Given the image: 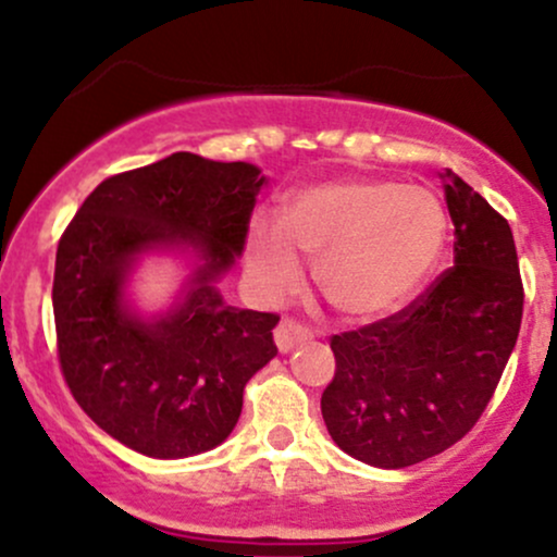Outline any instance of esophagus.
I'll return each mask as SVG.
<instances>
[{
  "mask_svg": "<svg viewBox=\"0 0 557 557\" xmlns=\"http://www.w3.org/2000/svg\"><path fill=\"white\" fill-rule=\"evenodd\" d=\"M311 341V330L304 327L300 322H293V319H283V322L274 327V343H277V348L287 354V350L296 348L298 343H306Z\"/></svg>",
  "mask_w": 557,
  "mask_h": 557,
  "instance_id": "obj_1",
  "label": "esophagus"
}]
</instances>
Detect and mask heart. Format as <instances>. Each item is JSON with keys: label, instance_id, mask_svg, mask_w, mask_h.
<instances>
[{"label": "heart", "instance_id": "b5f03b06", "mask_svg": "<svg viewBox=\"0 0 557 557\" xmlns=\"http://www.w3.org/2000/svg\"><path fill=\"white\" fill-rule=\"evenodd\" d=\"M447 235L437 196L395 181H330L298 190L283 220L261 216L248 264L267 290L300 277L299 251L317 257L324 298L350 319L398 309L432 272Z\"/></svg>", "mask_w": 557, "mask_h": 557}]
</instances>
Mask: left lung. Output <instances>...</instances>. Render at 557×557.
Here are the masks:
<instances>
[{"label": "left lung", "mask_w": 557, "mask_h": 557, "mask_svg": "<svg viewBox=\"0 0 557 557\" xmlns=\"http://www.w3.org/2000/svg\"><path fill=\"white\" fill-rule=\"evenodd\" d=\"M450 270L398 314L332 335L322 417L341 450L406 469L456 445L484 413L521 330L523 285L508 220L445 170Z\"/></svg>", "instance_id": "1"}]
</instances>
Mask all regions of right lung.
Returning a JSON list of instances; mask_svg holds the SVG:
<instances>
[{
    "label": "right lung",
    "mask_w": 557,
    "mask_h": 557,
    "mask_svg": "<svg viewBox=\"0 0 557 557\" xmlns=\"http://www.w3.org/2000/svg\"><path fill=\"white\" fill-rule=\"evenodd\" d=\"M267 177L246 162L190 151L107 177L73 216L54 264L62 376L83 411L149 458H188L225 443L243 387L277 356V314L235 309L216 280L243 253ZM197 257L170 312L146 320L124 300L149 250Z\"/></svg>",
    "instance_id": "1"
}]
</instances>
